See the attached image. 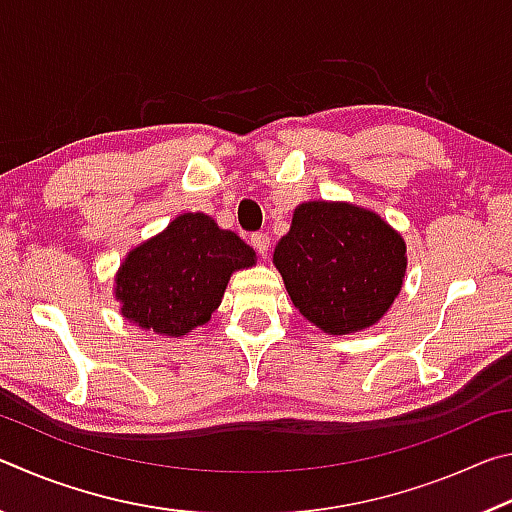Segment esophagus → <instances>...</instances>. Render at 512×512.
<instances>
[{"label":"esophagus","mask_w":512,"mask_h":512,"mask_svg":"<svg viewBox=\"0 0 512 512\" xmlns=\"http://www.w3.org/2000/svg\"><path fill=\"white\" fill-rule=\"evenodd\" d=\"M250 246H253L259 255H266L268 248H271V239H268L266 232H255V235H250Z\"/></svg>","instance_id":"esophagus-1"}]
</instances>
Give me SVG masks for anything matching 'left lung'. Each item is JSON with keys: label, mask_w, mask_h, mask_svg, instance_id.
<instances>
[{"label": "left lung", "mask_w": 512, "mask_h": 512, "mask_svg": "<svg viewBox=\"0 0 512 512\" xmlns=\"http://www.w3.org/2000/svg\"><path fill=\"white\" fill-rule=\"evenodd\" d=\"M406 246L375 212L348 203H302L275 246L293 305L327 334L375 325L402 287Z\"/></svg>", "instance_id": "obj_1"}]
</instances>
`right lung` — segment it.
Listing matches in <instances>:
<instances>
[{
  "label": "right lung",
  "instance_id": "1",
  "mask_svg": "<svg viewBox=\"0 0 512 512\" xmlns=\"http://www.w3.org/2000/svg\"><path fill=\"white\" fill-rule=\"evenodd\" d=\"M255 264V250L207 214H180L162 235L137 246L117 273V300L131 323L183 336L210 320L232 271Z\"/></svg>",
  "mask_w": 512,
  "mask_h": 512
}]
</instances>
